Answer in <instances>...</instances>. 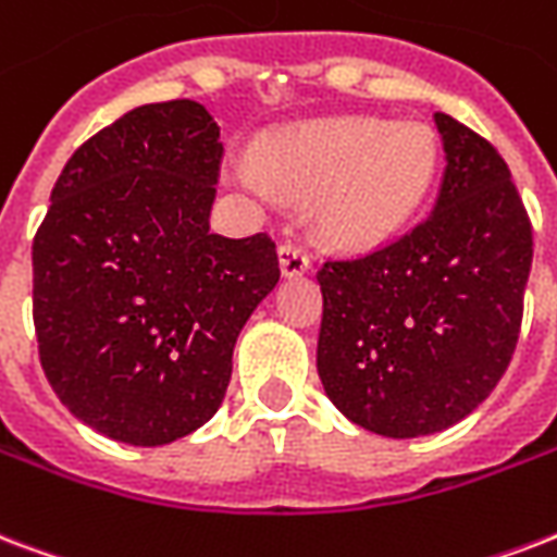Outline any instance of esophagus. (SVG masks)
<instances>
[{"label":"esophagus","mask_w":557,"mask_h":557,"mask_svg":"<svg viewBox=\"0 0 557 557\" xmlns=\"http://www.w3.org/2000/svg\"><path fill=\"white\" fill-rule=\"evenodd\" d=\"M280 271H283V277H300V274H307V253L297 248V245H292V242H283L280 245Z\"/></svg>","instance_id":"obj_1"}]
</instances>
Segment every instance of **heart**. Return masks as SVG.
<instances>
[{
	"mask_svg": "<svg viewBox=\"0 0 557 557\" xmlns=\"http://www.w3.org/2000/svg\"><path fill=\"white\" fill-rule=\"evenodd\" d=\"M435 160V137L420 122L335 116L277 131L257 151V169L231 163L227 181L253 198H269L271 189L307 198L318 242L371 250L423 203Z\"/></svg>",
	"mask_w": 557,
	"mask_h": 557,
	"instance_id": "b5f03b06",
	"label": "heart"
}]
</instances>
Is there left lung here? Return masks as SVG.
Listing matches in <instances>:
<instances>
[{"mask_svg": "<svg viewBox=\"0 0 557 557\" xmlns=\"http://www.w3.org/2000/svg\"><path fill=\"white\" fill-rule=\"evenodd\" d=\"M435 207L388 248L318 271V376L350 423L382 438L465 420L515 356L532 224L496 148L447 113Z\"/></svg>", "mask_w": 557, "mask_h": 557, "instance_id": "1", "label": "left lung"}]
</instances>
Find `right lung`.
Segmentation results:
<instances>
[{
  "mask_svg": "<svg viewBox=\"0 0 557 557\" xmlns=\"http://www.w3.org/2000/svg\"><path fill=\"white\" fill-rule=\"evenodd\" d=\"M222 151L198 101L127 110L63 165L34 236L46 380L122 444H172L219 411L242 326L277 286L265 233L210 231Z\"/></svg>",
  "mask_w": 557,
  "mask_h": 557,
  "instance_id": "add662e5",
  "label": "right lung"
}]
</instances>
